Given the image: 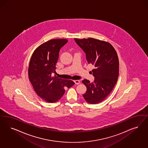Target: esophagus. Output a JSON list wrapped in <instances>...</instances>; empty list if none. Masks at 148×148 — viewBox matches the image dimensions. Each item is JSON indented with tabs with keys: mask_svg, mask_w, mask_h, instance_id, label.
Segmentation results:
<instances>
[{
	"mask_svg": "<svg viewBox=\"0 0 148 148\" xmlns=\"http://www.w3.org/2000/svg\"><path fill=\"white\" fill-rule=\"evenodd\" d=\"M74 82L76 84H79L80 83V81L79 80H75Z\"/></svg>",
	"mask_w": 148,
	"mask_h": 148,
	"instance_id": "obj_1",
	"label": "esophagus"
}]
</instances>
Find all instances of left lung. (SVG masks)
<instances>
[{
	"label": "left lung",
	"mask_w": 148,
	"mask_h": 148,
	"mask_svg": "<svg viewBox=\"0 0 148 148\" xmlns=\"http://www.w3.org/2000/svg\"><path fill=\"white\" fill-rule=\"evenodd\" d=\"M75 40L86 53L88 62L95 67L92 70L94 82L82 81L86 87L83 96L89 103H100L110 94L118 80L119 63L116 52L111 44L95 38Z\"/></svg>",
	"instance_id": "1"
}]
</instances>
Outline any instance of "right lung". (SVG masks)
Returning <instances> with one entry per match:
<instances>
[{
  "label": "right lung",
  "instance_id": "add662e5",
  "mask_svg": "<svg viewBox=\"0 0 148 148\" xmlns=\"http://www.w3.org/2000/svg\"><path fill=\"white\" fill-rule=\"evenodd\" d=\"M67 42L66 39L49 40L35 50L30 60L29 81L38 96L49 103L59 100L65 92V89L75 84L71 80L52 76L56 72L60 49Z\"/></svg>",
  "mask_w": 148,
  "mask_h": 148
}]
</instances>
